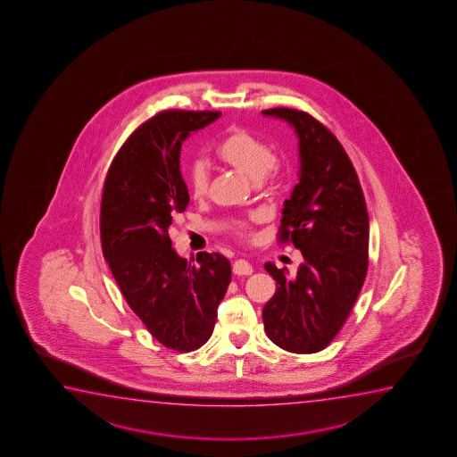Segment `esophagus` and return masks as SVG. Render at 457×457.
Instances as JSON below:
<instances>
[{"label": "esophagus", "mask_w": 457, "mask_h": 457, "mask_svg": "<svg viewBox=\"0 0 457 457\" xmlns=\"http://www.w3.org/2000/svg\"><path fill=\"white\" fill-rule=\"evenodd\" d=\"M232 271H234V275L248 276L253 273V267H251V263L248 261L237 259L236 262L232 263Z\"/></svg>", "instance_id": "obj_1"}]
</instances>
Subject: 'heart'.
I'll return each mask as SVG.
<instances>
[{"mask_svg": "<svg viewBox=\"0 0 457 457\" xmlns=\"http://www.w3.org/2000/svg\"><path fill=\"white\" fill-rule=\"evenodd\" d=\"M215 156L226 167L237 171L251 182L271 181L278 175V162L275 153L263 140L246 129H232L220 142ZM211 184V176L206 165L192 163L188 169V190L195 200L206 196ZM261 220L259 213H253L248 219L232 221L231 231L238 238H250L251 228Z\"/></svg>", "mask_w": 457, "mask_h": 457, "instance_id": "1", "label": "heart"}]
</instances>
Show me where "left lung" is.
<instances>
[{
  "label": "left lung",
  "mask_w": 457,
  "mask_h": 457,
  "mask_svg": "<svg viewBox=\"0 0 457 457\" xmlns=\"http://www.w3.org/2000/svg\"><path fill=\"white\" fill-rule=\"evenodd\" d=\"M262 113L286 120L298 137L300 182L284 201L279 242L294 244L303 254L295 276L265 263L276 292L263 306V328L282 350L309 354L331 344L362 288L369 212L356 170L325 125L287 107Z\"/></svg>",
  "instance_id": "1"
}]
</instances>
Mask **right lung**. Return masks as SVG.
<instances>
[{
  "instance_id": "1",
  "label": "right lung",
  "mask_w": 457,
  "mask_h": 457,
  "mask_svg": "<svg viewBox=\"0 0 457 457\" xmlns=\"http://www.w3.org/2000/svg\"><path fill=\"white\" fill-rule=\"evenodd\" d=\"M220 112L165 111L132 132L107 171L101 198L103 256L126 303L151 336L179 353L211 338L231 282L220 253L178 256L169 229L188 204L181 145Z\"/></svg>"
}]
</instances>
